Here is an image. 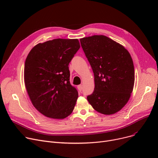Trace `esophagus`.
<instances>
[{
  "label": "esophagus",
  "instance_id": "1",
  "mask_svg": "<svg viewBox=\"0 0 158 158\" xmlns=\"http://www.w3.org/2000/svg\"><path fill=\"white\" fill-rule=\"evenodd\" d=\"M77 88H78V89H79V92H81V91L82 90V88H83V87H82V85H80L77 86Z\"/></svg>",
  "mask_w": 158,
  "mask_h": 158
}]
</instances>
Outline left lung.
<instances>
[{
    "label": "left lung",
    "mask_w": 158,
    "mask_h": 158,
    "mask_svg": "<svg viewBox=\"0 0 158 158\" xmlns=\"http://www.w3.org/2000/svg\"><path fill=\"white\" fill-rule=\"evenodd\" d=\"M94 73L95 88L87 97L97 111L111 114L128 102L135 83V69L129 52L104 35L80 39Z\"/></svg>",
    "instance_id": "obj_1"
}]
</instances>
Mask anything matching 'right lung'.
I'll return each instance as SVG.
<instances>
[{
  "mask_svg": "<svg viewBox=\"0 0 158 158\" xmlns=\"http://www.w3.org/2000/svg\"><path fill=\"white\" fill-rule=\"evenodd\" d=\"M79 48L77 39H54L35 46L26 58L27 92L32 105L47 117L63 119L74 109L78 92L70 82L69 64Z\"/></svg>",
  "mask_w": 158,
  "mask_h": 158,
  "instance_id": "1",
  "label": "right lung"
}]
</instances>
